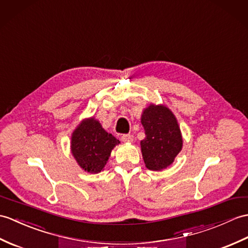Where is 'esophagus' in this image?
Masks as SVG:
<instances>
[{"label": "esophagus", "mask_w": 248, "mask_h": 248, "mask_svg": "<svg viewBox=\"0 0 248 248\" xmlns=\"http://www.w3.org/2000/svg\"><path fill=\"white\" fill-rule=\"evenodd\" d=\"M122 140L124 142H132L133 141V135L124 134V135H122Z\"/></svg>", "instance_id": "obj_1"}]
</instances>
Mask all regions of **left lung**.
Instances as JSON below:
<instances>
[{"mask_svg": "<svg viewBox=\"0 0 248 248\" xmlns=\"http://www.w3.org/2000/svg\"><path fill=\"white\" fill-rule=\"evenodd\" d=\"M141 124L146 137L140 141V147L146 167L154 171L167 168L183 146L176 118L168 108L151 105L143 111Z\"/></svg>", "mask_w": 248, "mask_h": 248, "instance_id": "8db88e82", "label": "left lung"}]
</instances>
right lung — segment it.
<instances>
[{"instance_id":"right-lung-1","label":"right lung","mask_w":248,"mask_h":248,"mask_svg":"<svg viewBox=\"0 0 248 248\" xmlns=\"http://www.w3.org/2000/svg\"><path fill=\"white\" fill-rule=\"evenodd\" d=\"M120 141L102 129L94 118L84 120L72 135V153L79 166L90 173H98L106 166L112 149Z\"/></svg>"}]
</instances>
